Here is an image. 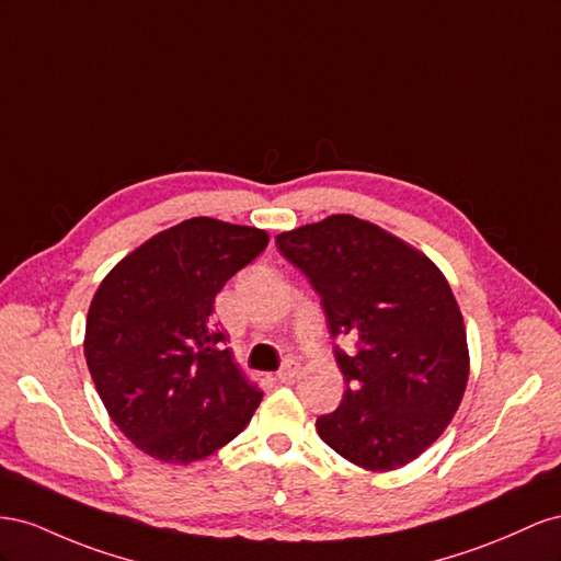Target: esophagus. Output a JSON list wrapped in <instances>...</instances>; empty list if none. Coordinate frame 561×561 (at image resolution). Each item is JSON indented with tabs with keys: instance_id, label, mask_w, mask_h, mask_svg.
Segmentation results:
<instances>
[{
	"instance_id": "obj_1",
	"label": "esophagus",
	"mask_w": 561,
	"mask_h": 561,
	"mask_svg": "<svg viewBox=\"0 0 561 561\" xmlns=\"http://www.w3.org/2000/svg\"><path fill=\"white\" fill-rule=\"evenodd\" d=\"M298 376V366H296V362H286L282 369L277 371V380H282V382H286V380H291V378H296Z\"/></svg>"
}]
</instances>
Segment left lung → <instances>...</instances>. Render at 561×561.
I'll list each match as a JSON object with an SVG mask.
<instances>
[{
    "label": "left lung",
    "instance_id": "1",
    "mask_svg": "<svg viewBox=\"0 0 561 561\" xmlns=\"http://www.w3.org/2000/svg\"><path fill=\"white\" fill-rule=\"evenodd\" d=\"M322 298L345 376L341 407L317 432L371 472L419 458L451 423L470 376L466 324L449 282L425 253L369 220L339 214L277 234Z\"/></svg>",
    "mask_w": 561,
    "mask_h": 561
}]
</instances>
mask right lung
<instances>
[{"instance_id": "right-lung-1", "label": "right lung", "mask_w": 561, "mask_h": 561, "mask_svg": "<svg viewBox=\"0 0 561 561\" xmlns=\"http://www.w3.org/2000/svg\"><path fill=\"white\" fill-rule=\"evenodd\" d=\"M265 230L190 218L150 237L95 291L84 357L110 419L142 454L187 466L247 427L263 392L214 324L226 282L261 255Z\"/></svg>"}]
</instances>
